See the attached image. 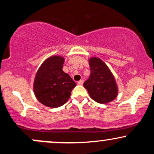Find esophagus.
<instances>
[{"mask_svg":"<svg viewBox=\"0 0 154 154\" xmlns=\"http://www.w3.org/2000/svg\"><path fill=\"white\" fill-rule=\"evenodd\" d=\"M83 82H84V81H83L82 79H80V80L77 82V85H82Z\"/></svg>","mask_w":154,"mask_h":154,"instance_id":"obj_1","label":"esophagus"}]
</instances>
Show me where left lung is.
Instances as JSON below:
<instances>
[{"label":"left lung","instance_id":"8db88e82","mask_svg":"<svg viewBox=\"0 0 154 154\" xmlns=\"http://www.w3.org/2000/svg\"><path fill=\"white\" fill-rule=\"evenodd\" d=\"M91 75L83 84L93 100L106 103L116 98L118 93L115 79L105 63L98 58L89 60Z\"/></svg>","mask_w":154,"mask_h":154}]
</instances>
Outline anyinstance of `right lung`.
<instances>
[{
	"label": "right lung",
	"instance_id": "right-lung-1",
	"mask_svg": "<svg viewBox=\"0 0 154 154\" xmlns=\"http://www.w3.org/2000/svg\"><path fill=\"white\" fill-rule=\"evenodd\" d=\"M64 59L52 56L45 60L36 74L34 93L36 98L46 106L57 108L66 103L76 83L62 68Z\"/></svg>",
	"mask_w": 154,
	"mask_h": 154
}]
</instances>
